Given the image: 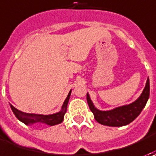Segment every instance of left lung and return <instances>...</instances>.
I'll return each mask as SVG.
<instances>
[{"instance_id": "left-lung-1", "label": "left lung", "mask_w": 156, "mask_h": 156, "mask_svg": "<svg viewBox=\"0 0 156 156\" xmlns=\"http://www.w3.org/2000/svg\"><path fill=\"white\" fill-rule=\"evenodd\" d=\"M149 80L147 78L146 86L138 99L130 104L124 105L112 110L101 111L97 109L94 106L88 93L87 94V101L96 122L106 126L122 127L132 122L141 114L149 97Z\"/></svg>"}]
</instances>
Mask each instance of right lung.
Returning <instances> with one entry per match:
<instances>
[{"mask_svg":"<svg viewBox=\"0 0 156 156\" xmlns=\"http://www.w3.org/2000/svg\"><path fill=\"white\" fill-rule=\"evenodd\" d=\"M70 94H71V90L69 91L67 98L64 101V103L62 107V110L58 113L53 114V115H48L24 113L22 111L18 110L12 105H10V107H11V109L13 111V113L15 114L16 118L26 125L34 124V123H44V124L49 125V126H54V125L62 122L63 119H64V115L67 111V106L69 103Z\"/></svg>","mask_w":156,"mask_h":156,"instance_id":"1","label":"right lung"}]
</instances>
